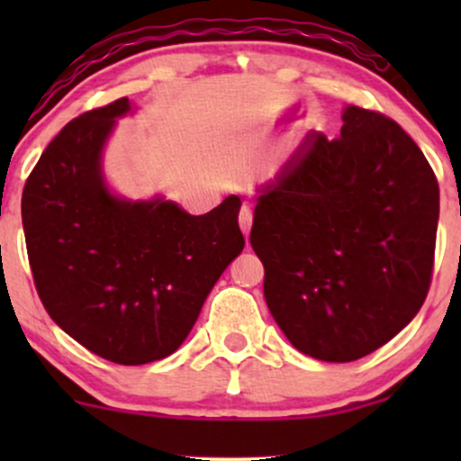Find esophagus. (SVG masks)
Returning a JSON list of instances; mask_svg holds the SVG:
<instances>
[{"mask_svg": "<svg viewBox=\"0 0 461 461\" xmlns=\"http://www.w3.org/2000/svg\"><path fill=\"white\" fill-rule=\"evenodd\" d=\"M238 221H240L242 234L249 236V231H251V223H253V210H251V205H249V203L242 205L240 214H238Z\"/></svg>", "mask_w": 461, "mask_h": 461, "instance_id": "esophagus-1", "label": "esophagus"}]
</instances>
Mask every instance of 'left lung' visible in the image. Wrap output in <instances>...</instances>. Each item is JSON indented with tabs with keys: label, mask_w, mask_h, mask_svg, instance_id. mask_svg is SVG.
Listing matches in <instances>:
<instances>
[{
	"label": "left lung",
	"mask_w": 461,
	"mask_h": 461,
	"mask_svg": "<svg viewBox=\"0 0 461 461\" xmlns=\"http://www.w3.org/2000/svg\"><path fill=\"white\" fill-rule=\"evenodd\" d=\"M440 190L399 123L348 105L338 139L310 134L258 197L264 299L294 348L353 362L425 303Z\"/></svg>",
	"instance_id": "8db88e82"
}]
</instances>
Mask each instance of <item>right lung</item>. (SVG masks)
<instances>
[{
	"label": "right lung",
	"instance_id": "right-lung-1",
	"mask_svg": "<svg viewBox=\"0 0 461 461\" xmlns=\"http://www.w3.org/2000/svg\"><path fill=\"white\" fill-rule=\"evenodd\" d=\"M128 113L121 97L67 123L32 168L21 219L47 314L95 356L139 366L186 340L245 238L236 194L193 216L173 201L110 193L102 151Z\"/></svg>",
	"mask_w": 461,
	"mask_h": 461
}]
</instances>
